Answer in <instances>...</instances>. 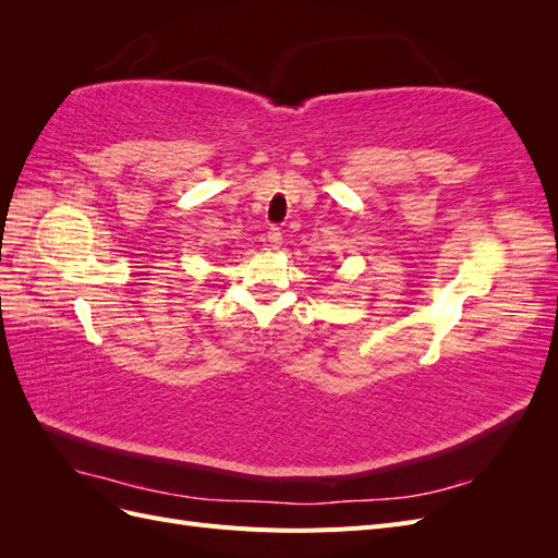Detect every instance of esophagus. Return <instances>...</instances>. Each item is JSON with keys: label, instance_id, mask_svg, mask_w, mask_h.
Segmentation results:
<instances>
[{"label": "esophagus", "instance_id": "esophagus-1", "mask_svg": "<svg viewBox=\"0 0 558 558\" xmlns=\"http://www.w3.org/2000/svg\"><path fill=\"white\" fill-rule=\"evenodd\" d=\"M281 242H283L281 230H279V228H269V230H267V246L272 248V251H277V248L281 246Z\"/></svg>", "mask_w": 558, "mask_h": 558}]
</instances>
